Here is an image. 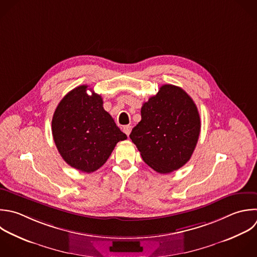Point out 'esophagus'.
I'll list each match as a JSON object with an SVG mask.
<instances>
[{
    "instance_id": "34e87169",
    "label": "esophagus",
    "mask_w": 257,
    "mask_h": 257,
    "mask_svg": "<svg viewBox=\"0 0 257 257\" xmlns=\"http://www.w3.org/2000/svg\"><path fill=\"white\" fill-rule=\"evenodd\" d=\"M122 132L128 137L130 134H131V132H132V126H131V125H124V126L122 127Z\"/></svg>"
}]
</instances>
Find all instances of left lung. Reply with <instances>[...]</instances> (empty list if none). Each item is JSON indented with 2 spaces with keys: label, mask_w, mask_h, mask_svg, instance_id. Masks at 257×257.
<instances>
[{
  "label": "left lung",
  "mask_w": 257,
  "mask_h": 257,
  "mask_svg": "<svg viewBox=\"0 0 257 257\" xmlns=\"http://www.w3.org/2000/svg\"><path fill=\"white\" fill-rule=\"evenodd\" d=\"M142 120L130 138L144 162L161 174L172 173L191 158L201 130L198 108L181 87L165 84L141 109Z\"/></svg>",
  "instance_id": "8db88e82"
}]
</instances>
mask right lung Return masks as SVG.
<instances>
[{
    "label": "right lung",
    "mask_w": 257,
    "mask_h": 257,
    "mask_svg": "<svg viewBox=\"0 0 257 257\" xmlns=\"http://www.w3.org/2000/svg\"><path fill=\"white\" fill-rule=\"evenodd\" d=\"M87 85L69 91L57 105L52 118V135L63 160L72 168L92 173L105 164L115 145L126 140L102 98Z\"/></svg>",
    "instance_id": "1"
}]
</instances>
